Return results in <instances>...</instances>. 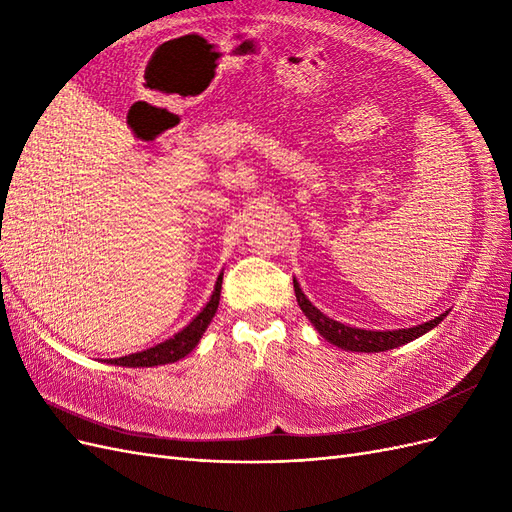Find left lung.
Returning <instances> with one entry per match:
<instances>
[{"label": "left lung", "instance_id": "1", "mask_svg": "<svg viewBox=\"0 0 512 512\" xmlns=\"http://www.w3.org/2000/svg\"><path fill=\"white\" fill-rule=\"evenodd\" d=\"M294 284V294H297L299 307L303 309V314L309 318V322L314 324L316 331L329 339L331 344H335L337 348H344L350 352H384L391 350L397 346H404L412 339L425 335L427 331H431L433 327L444 320L446 314L433 318L425 324H418V327H410V329H399V331H365V329H356V327H348L344 322H337L329 316H324L318 307H314L309 303V299L303 294L301 286L297 280H292Z\"/></svg>", "mask_w": 512, "mask_h": 512}]
</instances>
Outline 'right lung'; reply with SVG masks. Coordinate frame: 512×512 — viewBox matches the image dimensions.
Segmentation results:
<instances>
[{"mask_svg":"<svg viewBox=\"0 0 512 512\" xmlns=\"http://www.w3.org/2000/svg\"><path fill=\"white\" fill-rule=\"evenodd\" d=\"M220 290H222V277H218V282H215V290L211 294L209 303L203 309H200L198 316H194L188 327H183L179 333H175L173 337L166 339V342L156 344L153 348H147L143 352L119 356V359H111L108 363L123 365V367H153V365L175 363V361L183 359L185 354H190L196 348L198 339L203 337L205 329L209 327L211 318L215 316V312H218Z\"/></svg>","mask_w":512,"mask_h":512,"instance_id":"right-lung-1","label":"right lung"}]
</instances>
